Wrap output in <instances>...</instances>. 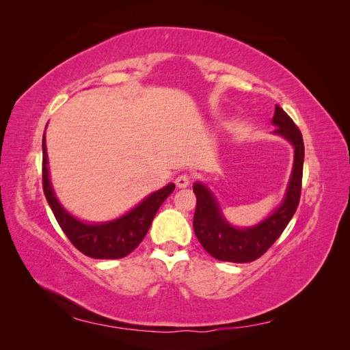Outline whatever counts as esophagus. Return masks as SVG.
<instances>
[{
    "label": "esophagus",
    "mask_w": 350,
    "mask_h": 350,
    "mask_svg": "<svg viewBox=\"0 0 350 350\" xmlns=\"http://www.w3.org/2000/svg\"><path fill=\"white\" fill-rule=\"evenodd\" d=\"M189 181H191V176L187 175V174H181L178 175L175 179V184L178 188H187L189 185Z\"/></svg>",
    "instance_id": "obj_1"
}]
</instances>
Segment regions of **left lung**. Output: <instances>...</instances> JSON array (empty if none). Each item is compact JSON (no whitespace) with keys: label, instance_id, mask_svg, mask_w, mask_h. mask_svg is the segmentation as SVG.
Returning <instances> with one entry per match:
<instances>
[{"label":"left lung","instance_id":"left-lung-1","mask_svg":"<svg viewBox=\"0 0 350 350\" xmlns=\"http://www.w3.org/2000/svg\"><path fill=\"white\" fill-rule=\"evenodd\" d=\"M271 124L276 126L271 134L280 135L293 147V165L282 203L261 221L251 226H235L225 217L217 197L203 181L193 185L197 197L193 228L196 237L211 257L220 261L250 262L261 257L295 215L301 197L304 142L298 126L291 116L276 105Z\"/></svg>","mask_w":350,"mask_h":350}]
</instances>
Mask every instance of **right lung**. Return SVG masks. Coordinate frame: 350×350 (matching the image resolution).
Returning <instances> with one entry per match:
<instances>
[{
  "instance_id": "add662e5",
  "label": "right lung",
  "mask_w": 350,
  "mask_h": 350,
  "mask_svg": "<svg viewBox=\"0 0 350 350\" xmlns=\"http://www.w3.org/2000/svg\"><path fill=\"white\" fill-rule=\"evenodd\" d=\"M42 181L52 213L72 245L92 258L115 260L129 256L146 237L159 207L175 189V184L171 183L143 198L139 204L120 217L107 221H86L71 215L55 194L49 175L45 133L42 139Z\"/></svg>"
}]
</instances>
